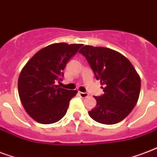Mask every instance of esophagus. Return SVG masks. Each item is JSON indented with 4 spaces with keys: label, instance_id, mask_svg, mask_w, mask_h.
Masks as SVG:
<instances>
[{
    "label": "esophagus",
    "instance_id": "obj_1",
    "mask_svg": "<svg viewBox=\"0 0 157 157\" xmlns=\"http://www.w3.org/2000/svg\"><path fill=\"white\" fill-rule=\"evenodd\" d=\"M79 94L81 98H86L89 96V94L86 92H79Z\"/></svg>",
    "mask_w": 157,
    "mask_h": 157
}]
</instances>
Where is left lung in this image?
Instances as JSON below:
<instances>
[{
	"instance_id": "left-lung-1",
	"label": "left lung",
	"mask_w": 157,
	"mask_h": 157,
	"mask_svg": "<svg viewBox=\"0 0 157 157\" xmlns=\"http://www.w3.org/2000/svg\"><path fill=\"white\" fill-rule=\"evenodd\" d=\"M79 52L86 57L104 94L94 96L96 106L89 111L94 121L115 124L133 109L139 97L141 79L124 55L108 48L86 45Z\"/></svg>"
}]
</instances>
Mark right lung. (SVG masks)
<instances>
[{
	"label": "right lung",
	"mask_w": 157,
	"mask_h": 157,
	"mask_svg": "<svg viewBox=\"0 0 157 157\" xmlns=\"http://www.w3.org/2000/svg\"><path fill=\"white\" fill-rule=\"evenodd\" d=\"M83 44H53L33 55L21 71L18 91L25 111L35 121L50 124L59 121L67 111L76 90L58 87L67 62Z\"/></svg>",
	"instance_id": "obj_1"
}]
</instances>
